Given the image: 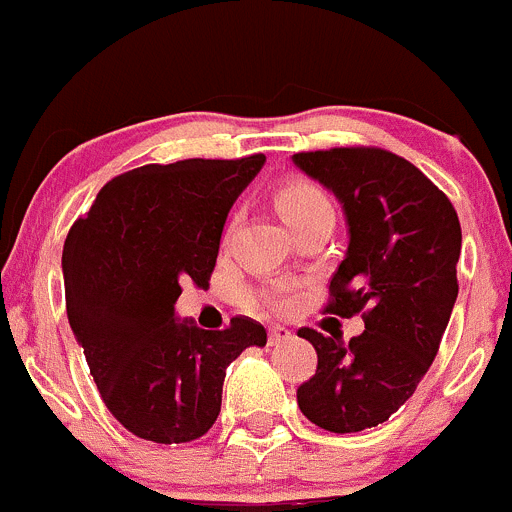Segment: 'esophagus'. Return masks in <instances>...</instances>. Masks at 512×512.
<instances>
[{
    "label": "esophagus",
    "instance_id": "obj_1",
    "mask_svg": "<svg viewBox=\"0 0 512 512\" xmlns=\"http://www.w3.org/2000/svg\"><path fill=\"white\" fill-rule=\"evenodd\" d=\"M288 338H291V331H288L286 326H271V328H268V343H271V346H278V343L288 341Z\"/></svg>",
    "mask_w": 512,
    "mask_h": 512
}]
</instances>
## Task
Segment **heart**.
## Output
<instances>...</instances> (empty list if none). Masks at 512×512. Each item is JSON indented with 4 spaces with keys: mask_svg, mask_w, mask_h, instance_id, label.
Wrapping results in <instances>:
<instances>
[{
    "mask_svg": "<svg viewBox=\"0 0 512 512\" xmlns=\"http://www.w3.org/2000/svg\"><path fill=\"white\" fill-rule=\"evenodd\" d=\"M276 206L288 226H291L293 221L303 219V216L313 214V211L318 209H331L326 194H323L318 186L306 184V181H296V184L283 186V189L276 194ZM263 303H266L268 308H273V311H286V308L293 306L291 288L288 286L271 288V291L263 293Z\"/></svg>",
    "mask_w": 512,
    "mask_h": 512,
    "instance_id": "b5f03b06",
    "label": "heart"
}]
</instances>
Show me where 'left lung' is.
I'll return each instance as SVG.
<instances>
[{"mask_svg": "<svg viewBox=\"0 0 512 512\" xmlns=\"http://www.w3.org/2000/svg\"><path fill=\"white\" fill-rule=\"evenodd\" d=\"M293 164L346 216L348 249L326 311H366V331L348 343L341 333L298 331L318 353L316 376L296 391L298 408L318 428L358 433L388 421L438 353L458 298L460 221L448 196L391 151H306Z\"/></svg>", "mask_w": 512, "mask_h": 512, "instance_id": "1", "label": "left lung"}]
</instances>
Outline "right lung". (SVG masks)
<instances>
[{
  "label": "right lung",
  "instance_id": "right-lung-1",
  "mask_svg": "<svg viewBox=\"0 0 512 512\" xmlns=\"http://www.w3.org/2000/svg\"><path fill=\"white\" fill-rule=\"evenodd\" d=\"M266 164L186 159L116 176L64 241L67 316L101 401L126 430L189 443L216 423L226 366L266 328L231 318L204 331L176 318L181 286H209L231 206Z\"/></svg>",
  "mask_w": 512,
  "mask_h": 512
}]
</instances>
